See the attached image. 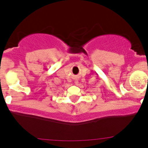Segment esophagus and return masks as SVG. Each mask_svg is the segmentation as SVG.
I'll list each match as a JSON object with an SVG mask.
<instances>
[{
	"label": "esophagus",
	"instance_id": "1",
	"mask_svg": "<svg viewBox=\"0 0 148 148\" xmlns=\"http://www.w3.org/2000/svg\"><path fill=\"white\" fill-rule=\"evenodd\" d=\"M74 82H75L76 84H78V82H79V81H78V80H77V79H76V80H75V81H74Z\"/></svg>",
	"mask_w": 148,
	"mask_h": 148
}]
</instances>
